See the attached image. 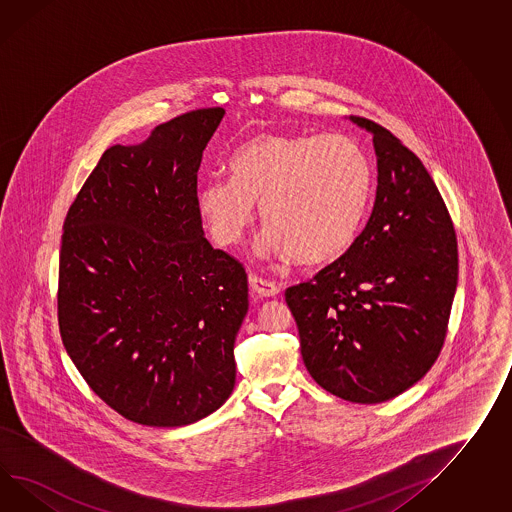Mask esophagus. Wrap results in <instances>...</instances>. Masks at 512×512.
<instances>
[{"label": "esophagus", "mask_w": 512, "mask_h": 512, "mask_svg": "<svg viewBox=\"0 0 512 512\" xmlns=\"http://www.w3.org/2000/svg\"><path fill=\"white\" fill-rule=\"evenodd\" d=\"M250 287L261 298H274L279 294V287L270 279H262L259 275H251Z\"/></svg>", "instance_id": "34e87169"}]
</instances>
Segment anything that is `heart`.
Instances as JSON below:
<instances>
[{
	"label": "heart",
	"instance_id": "b5f03b06",
	"mask_svg": "<svg viewBox=\"0 0 512 512\" xmlns=\"http://www.w3.org/2000/svg\"><path fill=\"white\" fill-rule=\"evenodd\" d=\"M231 181L211 179L198 207L212 237L237 244L255 220L270 225L259 253L331 261L348 250L368 209L374 170L368 153L342 133H266L242 144L229 161Z\"/></svg>",
	"mask_w": 512,
	"mask_h": 512
}]
</instances>
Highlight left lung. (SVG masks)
Here are the masks:
<instances>
[{"label":"left lung","instance_id":"1","mask_svg":"<svg viewBox=\"0 0 512 512\" xmlns=\"http://www.w3.org/2000/svg\"><path fill=\"white\" fill-rule=\"evenodd\" d=\"M351 120L374 135V209L349 250L288 287L285 301L312 379L338 398L381 403L437 361L459 253L448 207L422 161L383 125Z\"/></svg>","mask_w":512,"mask_h":512}]
</instances>
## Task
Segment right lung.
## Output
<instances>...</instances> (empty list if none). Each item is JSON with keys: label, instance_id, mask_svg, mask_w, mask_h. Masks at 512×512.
Returning a JSON list of instances; mask_svg holds the SVG:
<instances>
[{"label": "right lung", "instance_id": "1", "mask_svg": "<svg viewBox=\"0 0 512 512\" xmlns=\"http://www.w3.org/2000/svg\"><path fill=\"white\" fill-rule=\"evenodd\" d=\"M222 107L101 155L64 220L57 314L88 387L127 420L194 424L235 387L248 275L203 237L198 170Z\"/></svg>", "mask_w": 512, "mask_h": 512}]
</instances>
